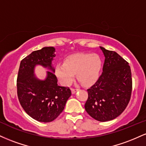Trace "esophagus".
<instances>
[{
    "label": "esophagus",
    "mask_w": 146,
    "mask_h": 146,
    "mask_svg": "<svg viewBox=\"0 0 146 146\" xmlns=\"http://www.w3.org/2000/svg\"><path fill=\"white\" fill-rule=\"evenodd\" d=\"M78 89H75V88H71V93L72 94H75L77 91H78Z\"/></svg>",
    "instance_id": "obj_1"
}]
</instances>
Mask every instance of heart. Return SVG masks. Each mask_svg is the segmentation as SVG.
I'll list each match as a JSON object with an SVG mask.
<instances>
[{"mask_svg": "<svg viewBox=\"0 0 146 146\" xmlns=\"http://www.w3.org/2000/svg\"><path fill=\"white\" fill-rule=\"evenodd\" d=\"M103 66L102 60L96 53H80L68 56L64 63L56 66V75L64 86H69L77 78L84 86H90L100 78Z\"/></svg>", "mask_w": 146, "mask_h": 146, "instance_id": "obj_1", "label": "heart"}]
</instances>
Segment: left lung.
I'll return each mask as SVG.
<instances>
[{
	"label": "left lung",
	"mask_w": 146,
	"mask_h": 146,
	"mask_svg": "<svg viewBox=\"0 0 146 146\" xmlns=\"http://www.w3.org/2000/svg\"><path fill=\"white\" fill-rule=\"evenodd\" d=\"M105 57L103 73L88 91L85 110L99 121H108L119 116L128 106L132 93L131 69L115 51L102 46Z\"/></svg>",
	"instance_id": "obj_1"
}]
</instances>
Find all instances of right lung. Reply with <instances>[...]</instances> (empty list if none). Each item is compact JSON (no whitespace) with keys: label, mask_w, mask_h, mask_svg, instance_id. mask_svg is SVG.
Returning a JSON list of instances; mask_svg holds the SVG:
<instances>
[{"label":"right lung","mask_w":146,"mask_h":146,"mask_svg":"<svg viewBox=\"0 0 146 146\" xmlns=\"http://www.w3.org/2000/svg\"><path fill=\"white\" fill-rule=\"evenodd\" d=\"M53 46L33 51L21 62L17 78V93L21 106L30 117L38 121L51 122L60 115L71 95L68 87L58 85L52 61L56 56ZM40 65L50 71L44 80L35 75L34 69Z\"/></svg>","instance_id":"1"}]
</instances>
